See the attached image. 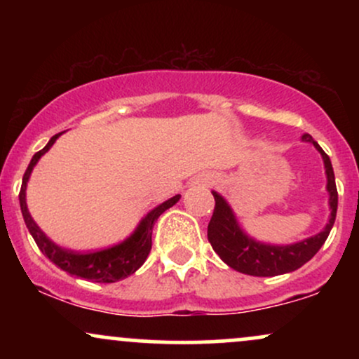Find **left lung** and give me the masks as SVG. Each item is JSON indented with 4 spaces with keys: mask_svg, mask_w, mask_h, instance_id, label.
<instances>
[{
    "mask_svg": "<svg viewBox=\"0 0 359 359\" xmlns=\"http://www.w3.org/2000/svg\"><path fill=\"white\" fill-rule=\"evenodd\" d=\"M302 140L304 142H311L320 151L324 158L325 174H327L329 205H331V217H329L327 226L316 236L295 243V245H263V243L251 240V238L241 231L236 219H234L231 208L226 204V201L222 199L219 194L212 192L216 205H214L212 217L208 226V240L211 243L212 250L219 255L222 262L236 271L253 275V277H275V275L288 273V271L297 270L304 263H307L320 250L325 240H327L332 224H334L337 211L334 170H332L331 160H329L327 154L319 147V143L311 135H304Z\"/></svg>",
    "mask_w": 359,
    "mask_h": 359,
    "instance_id": "8db88e82",
    "label": "left lung"
}]
</instances>
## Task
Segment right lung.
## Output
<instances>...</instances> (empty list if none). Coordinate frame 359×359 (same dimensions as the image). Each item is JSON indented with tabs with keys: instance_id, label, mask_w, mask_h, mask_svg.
<instances>
[{
	"instance_id": "obj_1",
	"label": "right lung",
	"mask_w": 359,
	"mask_h": 359,
	"mask_svg": "<svg viewBox=\"0 0 359 359\" xmlns=\"http://www.w3.org/2000/svg\"><path fill=\"white\" fill-rule=\"evenodd\" d=\"M60 135L62 133L53 135L50 142H48L42 150L36 151L34 158H32L30 165L25 170L22 189H20V208H22L25 224H27L28 231L34 236L40 251H42L50 262L55 263L59 269L67 271V273L77 275V277L100 283H113L118 282V280L126 278L128 275L135 273V271L145 263L148 253H150L151 250V231H154L155 221L158 219L160 214L165 212L168 208H172V205L180 199V196H174L172 199L160 204L158 208H155L154 211L148 212L145 219L140 222L137 231L131 234L126 241L119 243V245L113 246V248L93 251V253H77V251L60 248L55 243L48 240L42 229L35 224V221L32 219L30 212H28L27 209V201H25L27 182L28 179H30V174L32 170H34L35 163L39 162V158L45 154V151H48V148L55 143V140L59 138Z\"/></svg>"
}]
</instances>
